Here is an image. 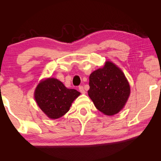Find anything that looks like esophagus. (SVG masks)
Segmentation results:
<instances>
[{
	"instance_id": "esophagus-1",
	"label": "esophagus",
	"mask_w": 161,
	"mask_h": 161,
	"mask_svg": "<svg viewBox=\"0 0 161 161\" xmlns=\"http://www.w3.org/2000/svg\"><path fill=\"white\" fill-rule=\"evenodd\" d=\"M79 90H80V91L81 92V93H83V94L85 93V90H84V88L82 86H80V87H79Z\"/></svg>"
}]
</instances>
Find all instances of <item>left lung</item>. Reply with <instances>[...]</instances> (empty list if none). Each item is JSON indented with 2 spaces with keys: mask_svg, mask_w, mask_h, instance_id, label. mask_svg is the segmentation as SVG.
I'll use <instances>...</instances> for the list:
<instances>
[{
  "mask_svg": "<svg viewBox=\"0 0 161 161\" xmlns=\"http://www.w3.org/2000/svg\"><path fill=\"white\" fill-rule=\"evenodd\" d=\"M88 96L99 111L113 115L124 107L130 94V86L122 71L111 61L93 71L89 77Z\"/></svg>",
  "mask_w": 161,
  "mask_h": 161,
  "instance_id": "obj_1",
  "label": "left lung"
}]
</instances>
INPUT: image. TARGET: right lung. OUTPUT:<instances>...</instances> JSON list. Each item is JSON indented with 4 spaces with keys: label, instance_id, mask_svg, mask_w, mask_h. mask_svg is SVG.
Returning <instances> with one entry per match:
<instances>
[{
    "label": "right lung",
    "instance_id": "right-lung-1",
    "mask_svg": "<svg viewBox=\"0 0 161 161\" xmlns=\"http://www.w3.org/2000/svg\"><path fill=\"white\" fill-rule=\"evenodd\" d=\"M80 95V92L67 88L57 79L48 78L37 86L35 98L47 117L57 119L69 111L71 104Z\"/></svg>",
    "mask_w": 161,
    "mask_h": 161
}]
</instances>
